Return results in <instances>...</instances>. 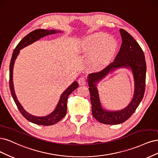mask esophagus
I'll use <instances>...</instances> for the list:
<instances>
[{
  "label": "esophagus",
  "instance_id": "esophagus-1",
  "mask_svg": "<svg viewBox=\"0 0 158 158\" xmlns=\"http://www.w3.org/2000/svg\"><path fill=\"white\" fill-rule=\"evenodd\" d=\"M86 83V80L84 77H81L78 79V83L79 85H85Z\"/></svg>",
  "mask_w": 158,
  "mask_h": 158
}]
</instances>
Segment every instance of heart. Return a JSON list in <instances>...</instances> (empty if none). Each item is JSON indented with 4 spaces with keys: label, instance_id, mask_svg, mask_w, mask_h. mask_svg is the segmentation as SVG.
<instances>
[{
    "label": "heart",
    "instance_id": "heart-1",
    "mask_svg": "<svg viewBox=\"0 0 158 158\" xmlns=\"http://www.w3.org/2000/svg\"><path fill=\"white\" fill-rule=\"evenodd\" d=\"M86 52H94L91 62L94 67H100L106 63L115 52L117 48L115 39L104 33H95L84 38L80 47Z\"/></svg>",
    "mask_w": 158,
    "mask_h": 158
}]
</instances>
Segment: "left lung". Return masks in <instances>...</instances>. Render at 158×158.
<instances>
[{
  "instance_id": "left-lung-1",
  "label": "left lung",
  "mask_w": 158,
  "mask_h": 158,
  "mask_svg": "<svg viewBox=\"0 0 158 158\" xmlns=\"http://www.w3.org/2000/svg\"><path fill=\"white\" fill-rule=\"evenodd\" d=\"M122 43L119 52L113 62L99 72L88 75L89 90L94 118L102 123L118 125L123 123L135 112L143 98L145 91L146 65L144 54L135 39L123 29H120ZM131 69L135 83L134 94L130 104L126 108L118 111L104 110L100 102L95 83L103 79L109 73L119 68Z\"/></svg>"
}]
</instances>
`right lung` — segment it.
Instances as JSON below:
<instances>
[{
  "label": "right lung",
  "mask_w": 158,
  "mask_h": 158,
  "mask_svg": "<svg viewBox=\"0 0 158 158\" xmlns=\"http://www.w3.org/2000/svg\"><path fill=\"white\" fill-rule=\"evenodd\" d=\"M62 31H56V30H46V29H36L34 30L32 32L27 34L26 36L23 37L21 41L16 46V48L14 49L12 56L10 61V89L11 94L12 98L16 103L19 111H20L24 118L27 119L29 121L33 123L39 125H52L55 123H58L59 121L62 119L66 115V111H67V101L69 95L72 93L73 91L77 89L79 86L77 81L74 82L69 87L66 89L64 92L60 96L58 103L56 107L55 110L52 111L51 114L49 115L44 116V117H37L29 114L28 112L25 111L22 106L19 102V101L17 99L16 95L15 94V91L14 89V84H13V69L14 65L15 63L17 56L19 53V50L23 48L27 47L29 44H31L33 42H35L36 40L40 39L43 37L47 36L48 35H52L56 33H61Z\"/></svg>",
  "instance_id": "add662e5"
}]
</instances>
